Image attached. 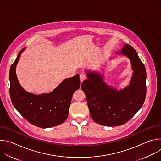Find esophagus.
<instances>
[{
  "label": "esophagus",
  "mask_w": 161,
  "mask_h": 161,
  "mask_svg": "<svg viewBox=\"0 0 161 161\" xmlns=\"http://www.w3.org/2000/svg\"><path fill=\"white\" fill-rule=\"evenodd\" d=\"M86 78V76L84 73H81L80 75V81L81 83H82Z\"/></svg>",
  "instance_id": "obj_1"
}]
</instances>
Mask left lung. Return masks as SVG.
<instances>
[{
    "label": "left lung",
    "mask_w": 161,
    "mask_h": 161,
    "mask_svg": "<svg viewBox=\"0 0 161 161\" xmlns=\"http://www.w3.org/2000/svg\"><path fill=\"white\" fill-rule=\"evenodd\" d=\"M119 53L129 58L133 70L127 87L117 90L108 86L98 73L89 71L88 79L81 85L92 119L104 126L125 124L142 108L146 97L147 73L143 63L129 44H124Z\"/></svg>",
    "instance_id": "1"
}]
</instances>
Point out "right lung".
Instances as JSON below:
<instances>
[{"label": "right lung", "instance_id": "right-lung-1", "mask_svg": "<svg viewBox=\"0 0 161 161\" xmlns=\"http://www.w3.org/2000/svg\"><path fill=\"white\" fill-rule=\"evenodd\" d=\"M11 65L9 72L10 97L14 107L29 122L48 128L62 124L67 118L72 96L80 86V76L64 80L49 94L35 95L21 87L16 75V67L21 53Z\"/></svg>", "mask_w": 161, "mask_h": 161}]
</instances>
